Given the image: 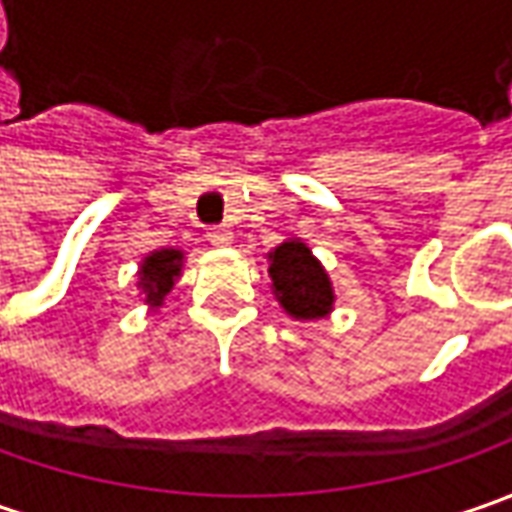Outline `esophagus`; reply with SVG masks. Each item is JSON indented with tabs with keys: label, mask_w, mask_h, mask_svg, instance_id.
<instances>
[{
	"label": "esophagus",
	"mask_w": 512,
	"mask_h": 512,
	"mask_svg": "<svg viewBox=\"0 0 512 512\" xmlns=\"http://www.w3.org/2000/svg\"><path fill=\"white\" fill-rule=\"evenodd\" d=\"M207 239H210V242H213L216 247H227L230 242H233V230H230V227H225V225L210 227Z\"/></svg>",
	"instance_id": "1"
}]
</instances>
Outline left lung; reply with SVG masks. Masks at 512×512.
Returning <instances> with one entry per match:
<instances>
[{
    "label": "left lung",
    "instance_id": "left-lung-1",
    "mask_svg": "<svg viewBox=\"0 0 512 512\" xmlns=\"http://www.w3.org/2000/svg\"><path fill=\"white\" fill-rule=\"evenodd\" d=\"M267 273L273 282V296L285 307L287 316L307 322L322 319L333 310V285L327 279L322 262L310 253V247L299 239L282 242L267 253Z\"/></svg>",
    "mask_w": 512,
    "mask_h": 512
}]
</instances>
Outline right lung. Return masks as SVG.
<instances>
[{
  "label": "right lung",
  "mask_w": 512,
  "mask_h": 512,
  "mask_svg": "<svg viewBox=\"0 0 512 512\" xmlns=\"http://www.w3.org/2000/svg\"><path fill=\"white\" fill-rule=\"evenodd\" d=\"M182 259L185 253L182 250H173V247H162V250H153L150 256L142 259L139 267V287L145 293V302L150 307H159L165 302L179 273H182Z\"/></svg>",
  "instance_id": "1"
}]
</instances>
